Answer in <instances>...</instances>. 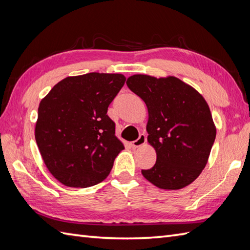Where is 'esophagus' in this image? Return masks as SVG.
Listing matches in <instances>:
<instances>
[{"label":"esophagus","instance_id":"34e87169","mask_svg":"<svg viewBox=\"0 0 250 250\" xmlns=\"http://www.w3.org/2000/svg\"><path fill=\"white\" fill-rule=\"evenodd\" d=\"M146 141H147L146 135H145L144 133H142V134H140L139 139L131 143V146L133 147V148H137V147H140V146H142V145H144L145 143H146Z\"/></svg>","mask_w":250,"mask_h":250}]
</instances>
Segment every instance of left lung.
I'll return each instance as SVG.
<instances>
[{
	"label": "left lung",
	"instance_id": "8db88e82",
	"mask_svg": "<svg viewBox=\"0 0 250 250\" xmlns=\"http://www.w3.org/2000/svg\"><path fill=\"white\" fill-rule=\"evenodd\" d=\"M126 86L147 106V141L157 152L155 166L142 169L143 176L167 190L190 185L205 167L216 139L206 101L174 76L137 74L128 78Z\"/></svg>",
	"mask_w": 250,
	"mask_h": 250
}]
</instances>
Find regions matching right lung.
I'll return each instance as SVG.
<instances>
[{
  "mask_svg": "<svg viewBox=\"0 0 250 250\" xmlns=\"http://www.w3.org/2000/svg\"><path fill=\"white\" fill-rule=\"evenodd\" d=\"M125 82L122 74L66 77L41 101L36 144L47 168L61 184L87 188L108 176L125 147L115 135L107 108Z\"/></svg>",
  "mask_w": 250,
  "mask_h": 250,
  "instance_id": "right-lung-1",
  "label": "right lung"
}]
</instances>
